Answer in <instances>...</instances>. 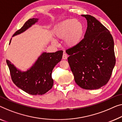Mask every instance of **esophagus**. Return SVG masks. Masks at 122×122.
Masks as SVG:
<instances>
[{
  "label": "esophagus",
  "instance_id": "1",
  "mask_svg": "<svg viewBox=\"0 0 122 122\" xmlns=\"http://www.w3.org/2000/svg\"><path fill=\"white\" fill-rule=\"evenodd\" d=\"M67 57H68V55H67L66 54L64 53L63 54V56H62V59L63 60H66L67 59Z\"/></svg>",
  "mask_w": 122,
  "mask_h": 122
}]
</instances>
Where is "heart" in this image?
<instances>
[{"label": "heart", "mask_w": 122, "mask_h": 122, "mask_svg": "<svg viewBox=\"0 0 122 122\" xmlns=\"http://www.w3.org/2000/svg\"><path fill=\"white\" fill-rule=\"evenodd\" d=\"M84 33V27L81 22L74 19H68L61 22L56 26L55 34L60 39H65L66 44L70 46L77 45L82 38ZM52 43H57L55 39H52Z\"/></svg>", "instance_id": "1"}]
</instances>
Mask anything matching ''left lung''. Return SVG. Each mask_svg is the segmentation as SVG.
<instances>
[{
	"label": "left lung",
	"instance_id": "obj_1",
	"mask_svg": "<svg viewBox=\"0 0 122 122\" xmlns=\"http://www.w3.org/2000/svg\"><path fill=\"white\" fill-rule=\"evenodd\" d=\"M87 20L84 38L66 50L74 81L81 88L97 89L110 80L116 64L114 41L109 30L93 16Z\"/></svg>",
	"mask_w": 122,
	"mask_h": 122
}]
</instances>
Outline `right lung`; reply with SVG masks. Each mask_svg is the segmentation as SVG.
I'll use <instances>...</instances> for the list:
<instances>
[{
	"mask_svg": "<svg viewBox=\"0 0 122 122\" xmlns=\"http://www.w3.org/2000/svg\"><path fill=\"white\" fill-rule=\"evenodd\" d=\"M38 20L39 19L37 18L28 20L21 29L15 33L12 37L26 31ZM11 41V39L9 44ZM62 55V50L50 53L44 52L26 71H21L17 69L8 60H6V63L11 79L16 86L30 95H40L46 93L53 86L52 71L54 67L61 60Z\"/></svg>",
	"mask_w": 122,
	"mask_h": 122,
	"instance_id": "add662e5",
	"label": "right lung"
}]
</instances>
